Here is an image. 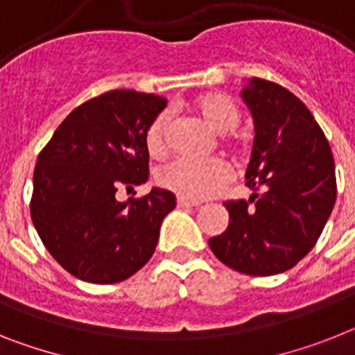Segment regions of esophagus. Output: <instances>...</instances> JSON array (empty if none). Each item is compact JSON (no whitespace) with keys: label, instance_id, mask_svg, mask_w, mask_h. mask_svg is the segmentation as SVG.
<instances>
[{"label":"esophagus","instance_id":"obj_1","mask_svg":"<svg viewBox=\"0 0 355 355\" xmlns=\"http://www.w3.org/2000/svg\"><path fill=\"white\" fill-rule=\"evenodd\" d=\"M177 205H178V207H196V205H200V202L189 200V198L178 196V198H177Z\"/></svg>","mask_w":355,"mask_h":355}]
</instances>
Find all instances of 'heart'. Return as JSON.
I'll list each match as a JSON object with an SVG mask.
<instances>
[{
    "instance_id": "obj_1",
    "label": "heart",
    "mask_w": 355,
    "mask_h": 355,
    "mask_svg": "<svg viewBox=\"0 0 355 355\" xmlns=\"http://www.w3.org/2000/svg\"><path fill=\"white\" fill-rule=\"evenodd\" d=\"M195 112L204 119L229 150L242 153L245 150L243 139L233 132L240 121L238 106L225 94H204L193 103ZM169 113L160 112L146 130V148L153 157H160L168 150ZM231 178V169L223 160H191L175 159L162 166L157 173V180L162 187L177 195L200 200L220 191Z\"/></svg>"
}]
</instances>
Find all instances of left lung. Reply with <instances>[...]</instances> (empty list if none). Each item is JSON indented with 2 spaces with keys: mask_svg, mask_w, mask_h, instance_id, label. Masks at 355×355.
<instances>
[{
  "mask_svg": "<svg viewBox=\"0 0 355 355\" xmlns=\"http://www.w3.org/2000/svg\"><path fill=\"white\" fill-rule=\"evenodd\" d=\"M242 99L254 142L247 166L249 200H229V225L209 247L222 263L249 276L293 269L315 245L336 202L329 141L305 104L276 83L252 77Z\"/></svg>",
  "mask_w": 355,
  "mask_h": 355,
  "instance_id": "obj_1",
  "label": "left lung"
}]
</instances>
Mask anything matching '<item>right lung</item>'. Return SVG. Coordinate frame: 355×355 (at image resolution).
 Returning <instances> with one entry per match:
<instances>
[{
    "label": "right lung",
    "instance_id": "1",
    "mask_svg": "<svg viewBox=\"0 0 355 355\" xmlns=\"http://www.w3.org/2000/svg\"><path fill=\"white\" fill-rule=\"evenodd\" d=\"M168 101L112 90L77 106L37 157L31 214L62 269L88 284H117L142 269L177 198L153 187L119 202L121 186L148 180L146 130Z\"/></svg>",
    "mask_w": 355,
    "mask_h": 355
}]
</instances>
